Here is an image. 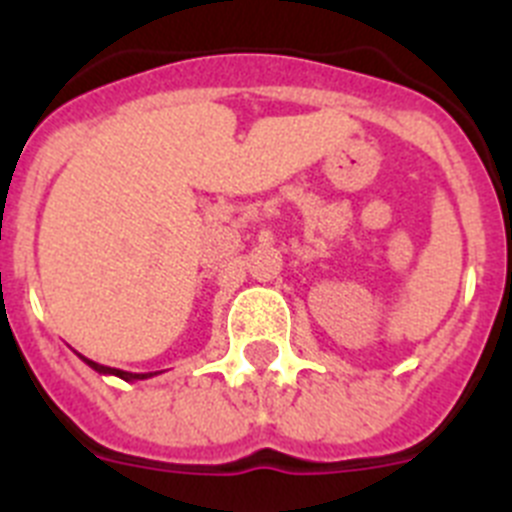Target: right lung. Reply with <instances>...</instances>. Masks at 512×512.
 <instances>
[{
	"mask_svg": "<svg viewBox=\"0 0 512 512\" xmlns=\"http://www.w3.org/2000/svg\"><path fill=\"white\" fill-rule=\"evenodd\" d=\"M81 361H84V364L92 366L94 372L107 374V377H120V379H125V382H138V379H151V377H156V372H148V374H133V372H122V369H112V366H102V364H97V361L87 359V356H81Z\"/></svg>",
	"mask_w": 512,
	"mask_h": 512,
	"instance_id": "add662e5",
	"label": "right lung"
}]
</instances>
